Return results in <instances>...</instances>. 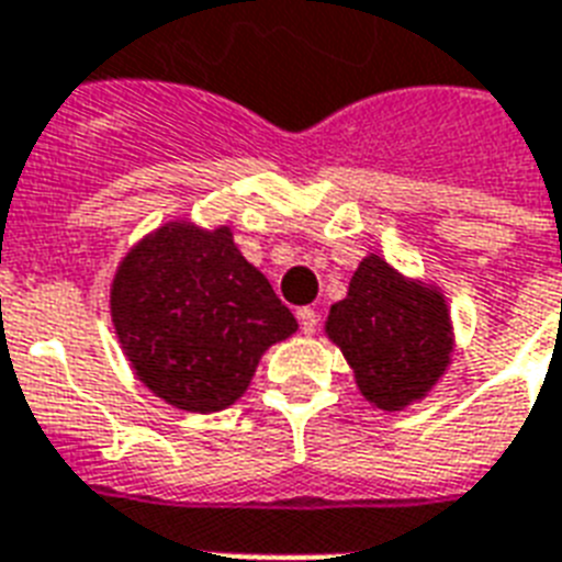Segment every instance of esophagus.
Returning <instances> with one entry per match:
<instances>
[{"instance_id": "1", "label": "esophagus", "mask_w": 562, "mask_h": 562, "mask_svg": "<svg viewBox=\"0 0 562 562\" xmlns=\"http://www.w3.org/2000/svg\"><path fill=\"white\" fill-rule=\"evenodd\" d=\"M297 321H300V329H303V335H315L317 324H321V315H317L312 306H303V308H297Z\"/></svg>"}]
</instances>
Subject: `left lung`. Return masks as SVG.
I'll return each instance as SVG.
<instances>
[{"label":"left lung","mask_w":562,"mask_h":562,"mask_svg":"<svg viewBox=\"0 0 562 562\" xmlns=\"http://www.w3.org/2000/svg\"><path fill=\"white\" fill-rule=\"evenodd\" d=\"M326 333L350 361L359 391L382 411L423 400L452 352L443 294L408 282L375 254L352 273L347 297L329 308Z\"/></svg>","instance_id":"obj_1"}]
</instances>
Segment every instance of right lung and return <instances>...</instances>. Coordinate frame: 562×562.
Listing matches in <instances>:
<instances>
[{"mask_svg": "<svg viewBox=\"0 0 562 562\" xmlns=\"http://www.w3.org/2000/svg\"><path fill=\"white\" fill-rule=\"evenodd\" d=\"M110 312L127 361L148 391L210 414L247 391L262 352L297 333L271 282L233 233L166 224L125 256Z\"/></svg>", "mask_w": 562, "mask_h": 562, "instance_id": "1", "label": "right lung"}]
</instances>
